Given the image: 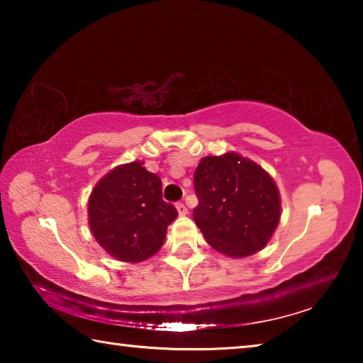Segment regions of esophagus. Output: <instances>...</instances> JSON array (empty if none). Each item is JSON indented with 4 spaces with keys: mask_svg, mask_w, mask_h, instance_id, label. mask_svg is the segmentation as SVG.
<instances>
[{
    "mask_svg": "<svg viewBox=\"0 0 363 363\" xmlns=\"http://www.w3.org/2000/svg\"><path fill=\"white\" fill-rule=\"evenodd\" d=\"M176 210H177V213H179V216H186V214L189 213L186 205H184V203H177L176 205Z\"/></svg>",
    "mask_w": 363,
    "mask_h": 363,
    "instance_id": "1",
    "label": "esophagus"
}]
</instances>
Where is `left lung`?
<instances>
[{
  "label": "left lung",
  "instance_id": "8db88e82",
  "mask_svg": "<svg viewBox=\"0 0 363 363\" xmlns=\"http://www.w3.org/2000/svg\"><path fill=\"white\" fill-rule=\"evenodd\" d=\"M194 184L199 196L194 220L214 250L247 257L270 242L280 223V192L253 160L237 152L203 157Z\"/></svg>",
  "mask_w": 363,
  "mask_h": 363
}]
</instances>
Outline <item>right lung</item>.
<instances>
[{
    "label": "right lung",
    "mask_w": 363,
    "mask_h": 363,
    "mask_svg": "<svg viewBox=\"0 0 363 363\" xmlns=\"http://www.w3.org/2000/svg\"><path fill=\"white\" fill-rule=\"evenodd\" d=\"M176 218V208L162 199V179L139 160L108 171L88 200L91 233L123 262L138 264L155 255Z\"/></svg>",
    "instance_id": "right-lung-1"
}]
</instances>
